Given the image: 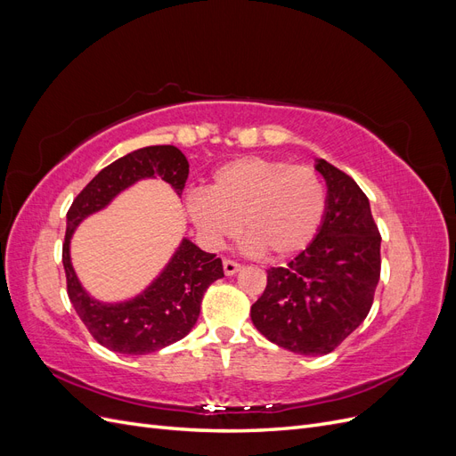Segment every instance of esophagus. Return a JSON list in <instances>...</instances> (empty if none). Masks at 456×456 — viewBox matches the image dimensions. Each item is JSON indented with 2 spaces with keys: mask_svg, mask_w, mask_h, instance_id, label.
<instances>
[{
  "mask_svg": "<svg viewBox=\"0 0 456 456\" xmlns=\"http://www.w3.org/2000/svg\"><path fill=\"white\" fill-rule=\"evenodd\" d=\"M223 266H224V273H226V275H233L236 272H240V268H241L240 262L232 260V258H224V260H223Z\"/></svg>",
  "mask_w": 456,
  "mask_h": 456,
  "instance_id": "obj_1",
  "label": "esophagus"
}]
</instances>
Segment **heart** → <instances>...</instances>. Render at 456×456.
<instances>
[{"instance_id":"obj_1","label":"heart","mask_w":456,"mask_h":456,"mask_svg":"<svg viewBox=\"0 0 456 456\" xmlns=\"http://www.w3.org/2000/svg\"><path fill=\"white\" fill-rule=\"evenodd\" d=\"M186 209L211 245L241 232L253 251L285 258L306 249L327 209V190L312 165L249 156L213 173L209 191L191 190Z\"/></svg>"}]
</instances>
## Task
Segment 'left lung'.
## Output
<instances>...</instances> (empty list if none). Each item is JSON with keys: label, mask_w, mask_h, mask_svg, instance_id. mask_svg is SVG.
<instances>
[{"label": "left lung", "mask_w": 456, "mask_h": 456, "mask_svg": "<svg viewBox=\"0 0 456 456\" xmlns=\"http://www.w3.org/2000/svg\"><path fill=\"white\" fill-rule=\"evenodd\" d=\"M315 169L329 188L315 240L287 266L268 270L251 306L270 342L302 355L333 352L367 317L380 278V232L354 178L325 159Z\"/></svg>", "instance_id": "1"}]
</instances>
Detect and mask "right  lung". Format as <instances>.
<instances>
[{
	"mask_svg": "<svg viewBox=\"0 0 456 456\" xmlns=\"http://www.w3.org/2000/svg\"><path fill=\"white\" fill-rule=\"evenodd\" d=\"M188 167L186 156L176 146L134 150L96 175L66 213L62 265L68 297L93 338L108 350L142 355L186 337L198 322L207 287L224 278L223 260L184 240L167 268L142 295L121 305H101L84 291L76 278L70 262L72 233L87 215L102 209L139 178L161 176L183 196Z\"/></svg>",
	"mask_w": 456,
	"mask_h": 456,
	"instance_id": "right-lung-1",
	"label": "right lung"
}]
</instances>
